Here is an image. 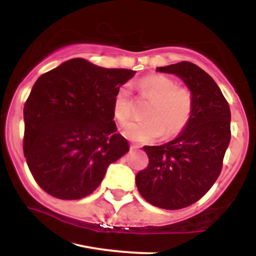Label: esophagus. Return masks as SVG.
I'll list each match as a JSON object with an SVG mask.
<instances>
[{
  "instance_id": "34e87169",
  "label": "esophagus",
  "mask_w": 256,
  "mask_h": 256,
  "mask_svg": "<svg viewBox=\"0 0 256 256\" xmlns=\"http://www.w3.org/2000/svg\"><path fill=\"white\" fill-rule=\"evenodd\" d=\"M131 148H140V144H137V143H132Z\"/></svg>"
}]
</instances>
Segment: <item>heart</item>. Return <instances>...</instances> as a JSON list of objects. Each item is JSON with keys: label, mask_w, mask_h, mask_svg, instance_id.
<instances>
[{"label": "heart", "mask_w": 256, "mask_h": 256, "mask_svg": "<svg viewBox=\"0 0 256 256\" xmlns=\"http://www.w3.org/2000/svg\"><path fill=\"white\" fill-rule=\"evenodd\" d=\"M140 95L152 98L146 110L148 118L132 122L124 134L137 142H152L165 132L166 137L177 136L186 128L194 113L192 91L178 85L177 80L166 74H152L136 83ZM113 114L122 125L134 116V102L128 86H120L113 100Z\"/></svg>", "instance_id": "obj_1"}]
</instances>
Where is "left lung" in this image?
<instances>
[{"instance_id": "obj_1", "label": "left lung", "mask_w": 256, "mask_h": 256, "mask_svg": "<svg viewBox=\"0 0 256 256\" xmlns=\"http://www.w3.org/2000/svg\"><path fill=\"white\" fill-rule=\"evenodd\" d=\"M192 91L194 113L185 130L162 146H144L148 166L136 176L142 198L155 207L182 210L195 204L218 179L231 138L228 101L213 78L189 61L158 67Z\"/></svg>"}]
</instances>
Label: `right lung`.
<instances>
[{
	"label": "right lung",
	"instance_id": "right-lung-1",
	"mask_svg": "<svg viewBox=\"0 0 256 256\" xmlns=\"http://www.w3.org/2000/svg\"><path fill=\"white\" fill-rule=\"evenodd\" d=\"M72 58L37 79L24 107V155L36 183L60 200L96 190L128 152L114 122L116 90L134 76Z\"/></svg>",
	"mask_w": 256,
	"mask_h": 256
}]
</instances>
